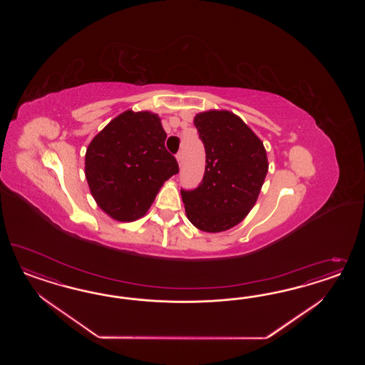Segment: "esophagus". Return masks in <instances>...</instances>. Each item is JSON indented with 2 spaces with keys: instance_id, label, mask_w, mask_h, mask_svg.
Masks as SVG:
<instances>
[{
  "instance_id": "1",
  "label": "esophagus",
  "mask_w": 365,
  "mask_h": 365,
  "mask_svg": "<svg viewBox=\"0 0 365 365\" xmlns=\"http://www.w3.org/2000/svg\"><path fill=\"white\" fill-rule=\"evenodd\" d=\"M177 160L178 163H179V166H182V163H183V153H182V151H179V153H178Z\"/></svg>"
}]
</instances>
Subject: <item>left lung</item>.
<instances>
[{"label": "left lung", "instance_id": "8db88e82", "mask_svg": "<svg viewBox=\"0 0 365 365\" xmlns=\"http://www.w3.org/2000/svg\"><path fill=\"white\" fill-rule=\"evenodd\" d=\"M205 144L206 168L199 186L180 190L186 215L197 229L220 232L243 221L253 209L267 174L264 143L230 110L194 118Z\"/></svg>", "mask_w": 365, "mask_h": 365}]
</instances>
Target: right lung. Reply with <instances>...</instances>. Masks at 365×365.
Listing matches in <instances>:
<instances>
[{"instance_id":"add662e5","label":"right lung","mask_w":365,"mask_h":365,"mask_svg":"<svg viewBox=\"0 0 365 365\" xmlns=\"http://www.w3.org/2000/svg\"><path fill=\"white\" fill-rule=\"evenodd\" d=\"M160 118L128 110L110 120L89 143L86 178L98 206L110 218L143 217L168 178L179 173L165 147Z\"/></svg>"}]
</instances>
